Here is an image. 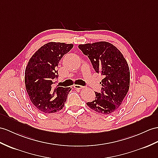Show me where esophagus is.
<instances>
[{
    "instance_id": "obj_1",
    "label": "esophagus",
    "mask_w": 158,
    "mask_h": 158,
    "mask_svg": "<svg viewBox=\"0 0 158 158\" xmlns=\"http://www.w3.org/2000/svg\"><path fill=\"white\" fill-rule=\"evenodd\" d=\"M74 87L76 88V89H82V88H84L82 86L78 85V84H76V85L74 86Z\"/></svg>"
}]
</instances>
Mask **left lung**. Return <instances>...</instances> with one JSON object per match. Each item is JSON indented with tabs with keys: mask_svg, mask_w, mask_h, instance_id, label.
<instances>
[{
	"mask_svg": "<svg viewBox=\"0 0 158 158\" xmlns=\"http://www.w3.org/2000/svg\"><path fill=\"white\" fill-rule=\"evenodd\" d=\"M79 49L88 57L94 70L104 78L101 92H95V100L86 105L102 114L113 113L121 106L130 84L128 64L121 52L109 42L80 44Z\"/></svg>",
	"mask_w": 158,
	"mask_h": 158,
	"instance_id": "8db88e82",
	"label": "left lung"
}]
</instances>
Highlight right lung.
Segmentation results:
<instances>
[{"label": "right lung", "mask_w": 158, "mask_h": 158, "mask_svg": "<svg viewBox=\"0 0 158 158\" xmlns=\"http://www.w3.org/2000/svg\"><path fill=\"white\" fill-rule=\"evenodd\" d=\"M74 45L49 42L41 47L29 60L25 72V83L31 101L40 112L53 113L62 109L72 88L57 86V68L62 57Z\"/></svg>", "instance_id": "obj_1"}]
</instances>
